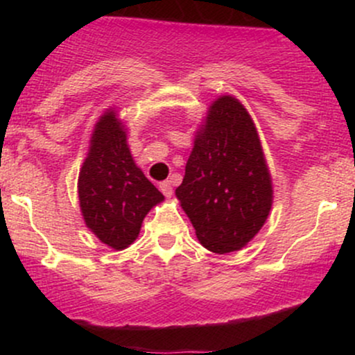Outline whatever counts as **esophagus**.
Segmentation results:
<instances>
[{
	"mask_svg": "<svg viewBox=\"0 0 355 355\" xmlns=\"http://www.w3.org/2000/svg\"><path fill=\"white\" fill-rule=\"evenodd\" d=\"M160 190H162V193L165 195V197H172V195H173L172 182H170V180L162 182V183H160Z\"/></svg>",
	"mask_w": 355,
	"mask_h": 355,
	"instance_id": "esophagus-1",
	"label": "esophagus"
}]
</instances>
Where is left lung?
<instances>
[{"instance_id": "obj_1", "label": "left lung", "mask_w": 355, "mask_h": 355, "mask_svg": "<svg viewBox=\"0 0 355 355\" xmlns=\"http://www.w3.org/2000/svg\"><path fill=\"white\" fill-rule=\"evenodd\" d=\"M197 239L215 254L247 245L272 207V180L257 128L234 96L214 101L175 190Z\"/></svg>"}]
</instances>
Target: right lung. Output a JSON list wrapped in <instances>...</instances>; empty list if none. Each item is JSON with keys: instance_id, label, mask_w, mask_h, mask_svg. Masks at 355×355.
I'll use <instances>...</instances> for the list:
<instances>
[{"instance_id": "1", "label": "right lung", "mask_w": 355, "mask_h": 355, "mask_svg": "<svg viewBox=\"0 0 355 355\" xmlns=\"http://www.w3.org/2000/svg\"><path fill=\"white\" fill-rule=\"evenodd\" d=\"M89 144L78 177L81 214L101 242L121 250L138 237L145 215L164 195L133 162L115 112L100 118Z\"/></svg>"}]
</instances>
